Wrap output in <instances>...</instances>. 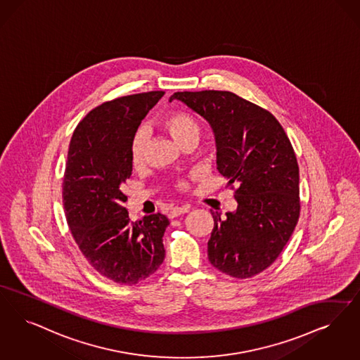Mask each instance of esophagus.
<instances>
[{"label":"esophagus","instance_id":"1","mask_svg":"<svg viewBox=\"0 0 360 360\" xmlns=\"http://www.w3.org/2000/svg\"><path fill=\"white\" fill-rule=\"evenodd\" d=\"M190 212V206L188 205H185V206H182V207H174L173 210H172V213H170V217L172 218H176V217L182 216V214H186Z\"/></svg>","mask_w":360,"mask_h":360}]
</instances>
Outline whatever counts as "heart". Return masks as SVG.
<instances>
[{
    "label": "heart",
    "instance_id": "1",
    "mask_svg": "<svg viewBox=\"0 0 360 360\" xmlns=\"http://www.w3.org/2000/svg\"><path fill=\"white\" fill-rule=\"evenodd\" d=\"M163 126L167 129L174 139L178 143L182 144L190 141L195 139L198 141L202 134V126L200 120L187 112V111H175L163 119ZM147 132L144 129H139L131 142V160L135 166L143 165L146 160V153H147ZM181 188H186L187 185L185 182L179 184Z\"/></svg>",
    "mask_w": 360,
    "mask_h": 360
}]
</instances>
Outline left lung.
I'll list each match as a JSON object with an SVG mask.
<instances>
[{"mask_svg": "<svg viewBox=\"0 0 360 360\" xmlns=\"http://www.w3.org/2000/svg\"><path fill=\"white\" fill-rule=\"evenodd\" d=\"M212 126L217 169L236 185L237 210L212 212L210 264L236 278L253 277L274 264L300 216L299 165L278 120L229 91L175 92Z\"/></svg>", "mask_w": 360, "mask_h": 360, "instance_id": "1", "label": "left lung"}]
</instances>
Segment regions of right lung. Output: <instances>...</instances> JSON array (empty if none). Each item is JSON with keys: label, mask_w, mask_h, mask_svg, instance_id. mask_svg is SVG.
<instances>
[{"label": "right lung", "mask_w": 360, "mask_h": 360, "mask_svg": "<svg viewBox=\"0 0 360 360\" xmlns=\"http://www.w3.org/2000/svg\"><path fill=\"white\" fill-rule=\"evenodd\" d=\"M163 95L151 91L103 103L77 124L70 143L63 179L68 226L91 266L117 284L142 281L165 259L167 217L132 222L123 193L132 173V138Z\"/></svg>", "instance_id": "obj_1"}]
</instances>
